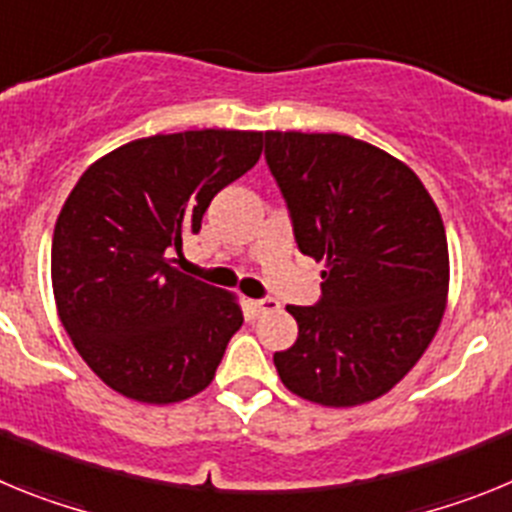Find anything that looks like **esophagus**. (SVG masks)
<instances>
[{
	"label": "esophagus",
	"mask_w": 512,
	"mask_h": 512,
	"mask_svg": "<svg viewBox=\"0 0 512 512\" xmlns=\"http://www.w3.org/2000/svg\"><path fill=\"white\" fill-rule=\"evenodd\" d=\"M248 307H251L253 315H264V312L277 310L279 302L271 300V297H266V300H248Z\"/></svg>",
	"instance_id": "obj_1"
}]
</instances>
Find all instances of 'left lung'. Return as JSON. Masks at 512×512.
I'll use <instances>...</instances> for the list:
<instances>
[{
	"instance_id": "1",
	"label": "left lung",
	"mask_w": 512,
	"mask_h": 512,
	"mask_svg": "<svg viewBox=\"0 0 512 512\" xmlns=\"http://www.w3.org/2000/svg\"><path fill=\"white\" fill-rule=\"evenodd\" d=\"M266 164L297 246L325 261L323 300L289 305L297 341L274 354L289 392L325 408L387 395L431 346L449 302L441 212L415 171L338 133H266Z\"/></svg>"
}]
</instances>
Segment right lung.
I'll return each instance as SVG.
<instances>
[{
    "instance_id": "right-lung-1",
    "label": "right lung",
    "mask_w": 512,
    "mask_h": 512,
    "mask_svg": "<svg viewBox=\"0 0 512 512\" xmlns=\"http://www.w3.org/2000/svg\"><path fill=\"white\" fill-rule=\"evenodd\" d=\"M264 133L184 130L130 140L89 166L53 230L56 310L117 395L171 405L215 379L243 325L238 295L176 269L212 197L256 166Z\"/></svg>"
}]
</instances>
